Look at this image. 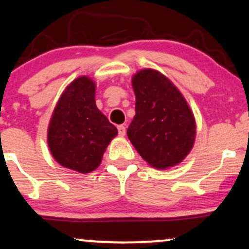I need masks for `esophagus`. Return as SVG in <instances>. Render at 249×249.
<instances>
[{
    "mask_svg": "<svg viewBox=\"0 0 249 249\" xmlns=\"http://www.w3.org/2000/svg\"><path fill=\"white\" fill-rule=\"evenodd\" d=\"M118 128V135L119 137H124L125 133H126V128H125L124 125H119Z\"/></svg>",
    "mask_w": 249,
    "mask_h": 249,
    "instance_id": "34e87169",
    "label": "esophagus"
}]
</instances>
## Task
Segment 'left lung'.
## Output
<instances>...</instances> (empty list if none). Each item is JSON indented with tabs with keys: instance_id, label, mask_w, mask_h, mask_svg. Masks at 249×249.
<instances>
[{
	"instance_id": "left-lung-1",
	"label": "left lung",
	"mask_w": 249,
	"mask_h": 249,
	"mask_svg": "<svg viewBox=\"0 0 249 249\" xmlns=\"http://www.w3.org/2000/svg\"><path fill=\"white\" fill-rule=\"evenodd\" d=\"M135 116L127 137L148 164L169 169L194 146L196 124L180 90L161 72L142 69L132 77Z\"/></svg>"
}]
</instances>
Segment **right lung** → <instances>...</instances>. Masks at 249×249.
I'll use <instances>...</instances> for the list:
<instances>
[{
  "mask_svg": "<svg viewBox=\"0 0 249 249\" xmlns=\"http://www.w3.org/2000/svg\"><path fill=\"white\" fill-rule=\"evenodd\" d=\"M96 85L81 75L68 85L53 111L47 141L55 161L88 174L101 164L107 147L118 131L95 105Z\"/></svg>",
  "mask_w": 249,
  "mask_h": 249,
  "instance_id": "right-lung-1",
  "label": "right lung"
}]
</instances>
